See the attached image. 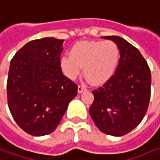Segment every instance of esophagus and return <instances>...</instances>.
I'll list each match as a JSON object with an SVG mask.
<instances>
[{"mask_svg": "<svg viewBox=\"0 0 160 160\" xmlns=\"http://www.w3.org/2000/svg\"><path fill=\"white\" fill-rule=\"evenodd\" d=\"M85 90H86V88L84 87V86H79V87H78V92H79V93H82V92H83V91H85Z\"/></svg>", "mask_w": 160, "mask_h": 160, "instance_id": "obj_1", "label": "esophagus"}]
</instances>
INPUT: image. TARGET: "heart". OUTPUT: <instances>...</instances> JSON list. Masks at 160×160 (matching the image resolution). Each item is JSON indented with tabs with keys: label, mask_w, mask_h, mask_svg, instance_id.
I'll return each instance as SVG.
<instances>
[{
	"label": "heart",
	"mask_w": 160,
	"mask_h": 160,
	"mask_svg": "<svg viewBox=\"0 0 160 160\" xmlns=\"http://www.w3.org/2000/svg\"><path fill=\"white\" fill-rule=\"evenodd\" d=\"M121 59L120 48L111 40L80 41L71 49L70 55L61 58V68L71 80L81 72L93 85H103L113 78Z\"/></svg>",
	"instance_id": "heart-1"
}]
</instances>
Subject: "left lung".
<instances>
[{
    "instance_id": "1",
    "label": "left lung",
    "mask_w": 160,
    "mask_h": 160,
    "mask_svg": "<svg viewBox=\"0 0 160 160\" xmlns=\"http://www.w3.org/2000/svg\"><path fill=\"white\" fill-rule=\"evenodd\" d=\"M117 44L121 59L111 80L92 91L89 115L102 132L127 134L142 122L149 108L151 74L140 51L120 37H103Z\"/></svg>"
}]
</instances>
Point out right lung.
Masks as SVG:
<instances>
[{
    "instance_id": "obj_1",
    "label": "right lung",
    "mask_w": 160,
    "mask_h": 160,
    "mask_svg": "<svg viewBox=\"0 0 160 160\" xmlns=\"http://www.w3.org/2000/svg\"><path fill=\"white\" fill-rule=\"evenodd\" d=\"M63 40L45 38L28 42L11 59L8 106L13 119L27 133L44 136L58 126L78 86L62 74Z\"/></svg>"
}]
</instances>
